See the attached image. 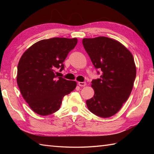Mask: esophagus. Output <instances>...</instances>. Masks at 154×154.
I'll use <instances>...</instances> for the list:
<instances>
[{
	"label": "esophagus",
	"mask_w": 154,
	"mask_h": 154,
	"mask_svg": "<svg viewBox=\"0 0 154 154\" xmlns=\"http://www.w3.org/2000/svg\"><path fill=\"white\" fill-rule=\"evenodd\" d=\"M78 85H79V86H81V87H84V86H85V85H86V83L85 82H78Z\"/></svg>",
	"instance_id": "obj_1"
}]
</instances>
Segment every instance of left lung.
Wrapping results in <instances>:
<instances>
[{"label":"left lung","instance_id":"obj_1","mask_svg":"<svg viewBox=\"0 0 154 154\" xmlns=\"http://www.w3.org/2000/svg\"><path fill=\"white\" fill-rule=\"evenodd\" d=\"M82 43L95 69L101 71L100 78L92 81L94 96L86 100L88 108L96 116L109 118L132 92L137 73L134 58L122 44L105 36L83 38Z\"/></svg>","mask_w":154,"mask_h":154}]
</instances>
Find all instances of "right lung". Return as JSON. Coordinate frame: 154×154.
<instances>
[{
	"mask_svg": "<svg viewBox=\"0 0 154 154\" xmlns=\"http://www.w3.org/2000/svg\"><path fill=\"white\" fill-rule=\"evenodd\" d=\"M77 43L76 38L41 40L21 57L17 83L23 98L36 113L48 116L55 113L64 96L76 88L75 81L58 77L56 71L64 69L63 62Z\"/></svg>",
	"mask_w": 154,
	"mask_h": 154,
	"instance_id": "add662e5",
	"label": "right lung"
}]
</instances>
